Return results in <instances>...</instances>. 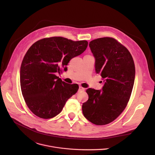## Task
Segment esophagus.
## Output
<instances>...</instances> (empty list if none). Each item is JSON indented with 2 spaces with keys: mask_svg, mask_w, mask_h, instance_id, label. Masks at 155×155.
<instances>
[{
  "mask_svg": "<svg viewBox=\"0 0 155 155\" xmlns=\"http://www.w3.org/2000/svg\"><path fill=\"white\" fill-rule=\"evenodd\" d=\"M84 91V88L81 86H79V91Z\"/></svg>",
  "mask_w": 155,
  "mask_h": 155,
  "instance_id": "obj_1",
  "label": "esophagus"
}]
</instances>
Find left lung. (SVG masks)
Here are the masks:
<instances>
[{
    "instance_id": "obj_1",
    "label": "left lung",
    "mask_w": 155,
    "mask_h": 155,
    "mask_svg": "<svg viewBox=\"0 0 155 155\" xmlns=\"http://www.w3.org/2000/svg\"><path fill=\"white\" fill-rule=\"evenodd\" d=\"M95 59V71L104 81L102 90L88 88V100L83 104L84 117L96 125L115 120L126 108L135 80V65L128 50L110 37L90 42Z\"/></svg>"
}]
</instances>
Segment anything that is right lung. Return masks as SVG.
<instances>
[{
    "instance_id": "1",
    "label": "right lung",
    "mask_w": 155,
    "mask_h": 155,
    "mask_svg": "<svg viewBox=\"0 0 155 155\" xmlns=\"http://www.w3.org/2000/svg\"><path fill=\"white\" fill-rule=\"evenodd\" d=\"M86 40L74 41L62 37L40 40L29 48L20 69L22 94L31 111L44 119L58 115L78 90L77 84L62 81L57 74L66 71L71 59L83 53Z\"/></svg>"
}]
</instances>
